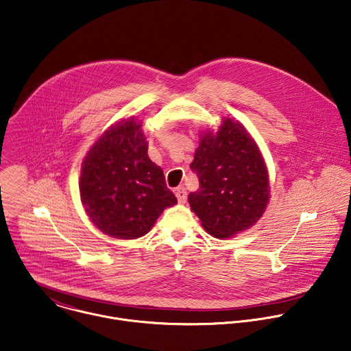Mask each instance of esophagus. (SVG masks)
Wrapping results in <instances>:
<instances>
[{"label": "esophagus", "mask_w": 351, "mask_h": 351, "mask_svg": "<svg viewBox=\"0 0 351 351\" xmlns=\"http://www.w3.org/2000/svg\"><path fill=\"white\" fill-rule=\"evenodd\" d=\"M175 194H176V198H178V201H179L180 204H184V202L187 201V191H186V189H184L183 186L178 187V189L175 190Z\"/></svg>", "instance_id": "34e87169"}]
</instances>
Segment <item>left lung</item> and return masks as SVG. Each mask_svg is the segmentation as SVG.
Returning <instances> with one entry per match:
<instances>
[{
  "label": "left lung",
  "instance_id": "1",
  "mask_svg": "<svg viewBox=\"0 0 351 351\" xmlns=\"http://www.w3.org/2000/svg\"><path fill=\"white\" fill-rule=\"evenodd\" d=\"M190 168L199 182L189 195L190 206L213 237H234L263 216L269 199L268 172L241 123L226 119L216 135H204Z\"/></svg>",
  "mask_w": 351,
  "mask_h": 351
}]
</instances>
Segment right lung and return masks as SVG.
<instances>
[{
  "instance_id": "1",
  "label": "right lung",
  "mask_w": 351,
  "mask_h": 351,
  "mask_svg": "<svg viewBox=\"0 0 351 351\" xmlns=\"http://www.w3.org/2000/svg\"><path fill=\"white\" fill-rule=\"evenodd\" d=\"M80 198L105 234L135 239L149 232L167 206L178 202L162 169L147 156V142L134 119L109 128L87 153Z\"/></svg>"
}]
</instances>
